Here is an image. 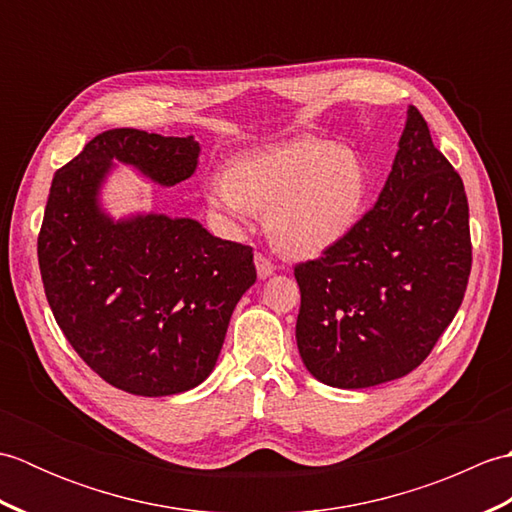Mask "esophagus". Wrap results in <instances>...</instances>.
<instances>
[{"label": "esophagus", "instance_id": "34e87169", "mask_svg": "<svg viewBox=\"0 0 512 512\" xmlns=\"http://www.w3.org/2000/svg\"><path fill=\"white\" fill-rule=\"evenodd\" d=\"M255 268H257V275H259V279H268L270 275L275 273V266H273V262H270L268 257H264L262 253H257L255 255Z\"/></svg>", "mask_w": 512, "mask_h": 512}]
</instances>
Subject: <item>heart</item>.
Segmentation results:
<instances>
[{
  "label": "heart",
  "instance_id": "heart-1",
  "mask_svg": "<svg viewBox=\"0 0 512 512\" xmlns=\"http://www.w3.org/2000/svg\"><path fill=\"white\" fill-rule=\"evenodd\" d=\"M369 195L363 158L334 140L299 138L231 160L204 184L209 215L228 231L266 213L281 255L312 259L352 233Z\"/></svg>",
  "mask_w": 512,
  "mask_h": 512
}]
</instances>
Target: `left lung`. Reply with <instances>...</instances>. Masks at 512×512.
Returning <instances> with one entry per match:
<instances>
[{"instance_id":"obj_1","label":"left lung","mask_w":512,"mask_h":512,"mask_svg":"<svg viewBox=\"0 0 512 512\" xmlns=\"http://www.w3.org/2000/svg\"><path fill=\"white\" fill-rule=\"evenodd\" d=\"M469 275L462 178L409 105L374 209L323 257L295 268L303 365L323 385L339 389L407 376L449 328Z\"/></svg>"}]
</instances>
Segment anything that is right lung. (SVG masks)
Returning a JSON list of instances; mask_svg holds the SVG:
<instances>
[{"instance_id": "add662e5", "label": "right lung", "mask_w": 512, "mask_h": 512, "mask_svg": "<svg viewBox=\"0 0 512 512\" xmlns=\"http://www.w3.org/2000/svg\"><path fill=\"white\" fill-rule=\"evenodd\" d=\"M200 143L110 129L52 178L37 242L50 310L85 363L136 396H173L209 378L228 321L255 284L253 248L191 217L114 220L101 189L114 162L160 187L191 178Z\"/></svg>"}]
</instances>
